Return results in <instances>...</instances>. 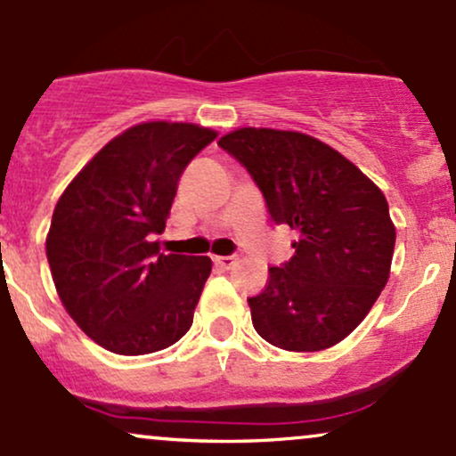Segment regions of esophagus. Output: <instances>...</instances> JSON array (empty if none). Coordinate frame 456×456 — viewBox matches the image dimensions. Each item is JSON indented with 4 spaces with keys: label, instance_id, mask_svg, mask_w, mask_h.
Masks as SVG:
<instances>
[{
    "label": "esophagus",
    "instance_id": "1",
    "mask_svg": "<svg viewBox=\"0 0 456 456\" xmlns=\"http://www.w3.org/2000/svg\"><path fill=\"white\" fill-rule=\"evenodd\" d=\"M212 261H214V265H218V268L229 270L235 264V257L233 255H218V257H214Z\"/></svg>",
    "mask_w": 456,
    "mask_h": 456
}]
</instances>
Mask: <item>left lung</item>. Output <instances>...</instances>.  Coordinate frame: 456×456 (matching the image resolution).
Returning a JSON list of instances; mask_svg holds the SVG:
<instances>
[{"label":"left lung","mask_w":456,"mask_h":456,"mask_svg":"<svg viewBox=\"0 0 456 456\" xmlns=\"http://www.w3.org/2000/svg\"><path fill=\"white\" fill-rule=\"evenodd\" d=\"M218 145L248 171L274 224L300 240L248 297L253 326L287 352H319L366 317L390 276L395 224L384 192L330 145L291 130L240 128Z\"/></svg>","instance_id":"obj_1"}]
</instances>
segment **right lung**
Returning <instances> with one entry per match:
<instances>
[{
  "mask_svg": "<svg viewBox=\"0 0 456 456\" xmlns=\"http://www.w3.org/2000/svg\"><path fill=\"white\" fill-rule=\"evenodd\" d=\"M214 139L195 124H139L109 141L57 201L46 238L57 294L109 352H160L192 326L212 261L160 253L154 235L186 165Z\"/></svg>",
  "mask_w": 456,
  "mask_h": 456,
  "instance_id": "obj_1",
  "label": "right lung"
}]
</instances>
